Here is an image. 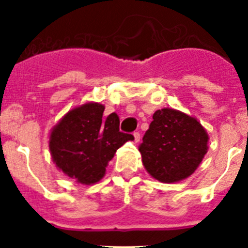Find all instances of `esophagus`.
I'll use <instances>...</instances> for the list:
<instances>
[{"label":"esophagus","instance_id":"obj_1","mask_svg":"<svg viewBox=\"0 0 248 248\" xmlns=\"http://www.w3.org/2000/svg\"><path fill=\"white\" fill-rule=\"evenodd\" d=\"M133 135H134L135 143H139V141H140V133H139V131H134V134H133Z\"/></svg>","mask_w":248,"mask_h":248}]
</instances>
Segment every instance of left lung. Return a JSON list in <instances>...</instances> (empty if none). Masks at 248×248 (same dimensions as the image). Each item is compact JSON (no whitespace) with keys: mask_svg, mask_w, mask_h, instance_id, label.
Wrapping results in <instances>:
<instances>
[{"mask_svg":"<svg viewBox=\"0 0 248 248\" xmlns=\"http://www.w3.org/2000/svg\"><path fill=\"white\" fill-rule=\"evenodd\" d=\"M207 141L209 135L198 119L164 108L153 115L139 151L146 171L170 184L194 174L207 153Z\"/></svg>","mask_w":248,"mask_h":248,"instance_id":"left-lung-1","label":"left lung"}]
</instances>
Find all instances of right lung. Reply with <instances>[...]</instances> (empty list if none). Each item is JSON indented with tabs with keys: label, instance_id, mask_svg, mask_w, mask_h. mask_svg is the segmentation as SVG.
I'll list each match as a JSON object with an SVG mask.
<instances>
[{
	"label": "right lung",
	"instance_id": "add662e5",
	"mask_svg": "<svg viewBox=\"0 0 248 248\" xmlns=\"http://www.w3.org/2000/svg\"><path fill=\"white\" fill-rule=\"evenodd\" d=\"M103 111L104 105L85 103L68 111L50 131L53 163L67 176L84 185L98 183L118 149L134 140L131 134L119 131L117 114L105 118Z\"/></svg>",
	"mask_w": 248,
	"mask_h": 248
}]
</instances>
